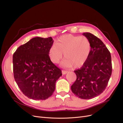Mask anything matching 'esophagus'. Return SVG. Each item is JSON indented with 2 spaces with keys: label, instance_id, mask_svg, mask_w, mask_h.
<instances>
[{
  "label": "esophagus",
  "instance_id": "1",
  "mask_svg": "<svg viewBox=\"0 0 123 123\" xmlns=\"http://www.w3.org/2000/svg\"><path fill=\"white\" fill-rule=\"evenodd\" d=\"M67 72H68V71H65V70H62V73L63 74H66V73H67Z\"/></svg>",
  "mask_w": 123,
  "mask_h": 123
}]
</instances>
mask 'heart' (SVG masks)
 Listing matches in <instances>:
<instances>
[{
  "instance_id": "b5f03b06",
  "label": "heart",
  "mask_w": 123,
  "mask_h": 123,
  "mask_svg": "<svg viewBox=\"0 0 123 123\" xmlns=\"http://www.w3.org/2000/svg\"><path fill=\"white\" fill-rule=\"evenodd\" d=\"M92 52V44L84 36L65 35L60 37L49 50L51 60L57 64L62 59L63 55L66 58L62 65L66 68L82 67L87 61Z\"/></svg>"
}]
</instances>
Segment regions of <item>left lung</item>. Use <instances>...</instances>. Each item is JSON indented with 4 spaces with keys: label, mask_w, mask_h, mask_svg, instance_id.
<instances>
[{
    "label": "left lung",
    "mask_w": 123,
    "mask_h": 123,
    "mask_svg": "<svg viewBox=\"0 0 123 123\" xmlns=\"http://www.w3.org/2000/svg\"><path fill=\"white\" fill-rule=\"evenodd\" d=\"M91 42L92 52L87 61L74 71L76 80L71 85L72 92L81 99H91L103 93L111 76V53L98 37L89 33L83 34Z\"/></svg>",
    "instance_id": "obj_1"
}]
</instances>
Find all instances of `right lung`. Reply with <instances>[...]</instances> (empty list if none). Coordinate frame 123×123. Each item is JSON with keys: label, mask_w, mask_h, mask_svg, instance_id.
<instances>
[{"label": "right lung", "mask_w": 123, "mask_h": 123, "mask_svg": "<svg viewBox=\"0 0 123 123\" xmlns=\"http://www.w3.org/2000/svg\"><path fill=\"white\" fill-rule=\"evenodd\" d=\"M52 37H35L21 45L13 55L16 83L22 92L34 100H45L53 94L62 71L51 61Z\"/></svg>", "instance_id": "obj_1"}]
</instances>
